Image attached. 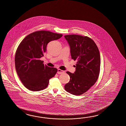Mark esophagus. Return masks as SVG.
I'll return each mask as SVG.
<instances>
[{"mask_svg":"<svg viewBox=\"0 0 126 126\" xmlns=\"http://www.w3.org/2000/svg\"><path fill=\"white\" fill-rule=\"evenodd\" d=\"M64 71H62V70L59 69H58V71H57V73L59 74H63L64 73Z\"/></svg>","mask_w":126,"mask_h":126,"instance_id":"esophagus-1","label":"esophagus"}]
</instances>
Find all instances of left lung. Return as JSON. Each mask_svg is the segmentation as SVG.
Masks as SVG:
<instances>
[{
    "mask_svg": "<svg viewBox=\"0 0 126 126\" xmlns=\"http://www.w3.org/2000/svg\"><path fill=\"white\" fill-rule=\"evenodd\" d=\"M70 48L71 59L77 61L74 73L67 71L70 80L65 90L74 95H81L93 86L100 71L99 50L95 42L87 36L77 34L64 35Z\"/></svg>",
    "mask_w": 126,
    "mask_h": 126,
    "instance_id": "obj_1",
    "label": "left lung"
}]
</instances>
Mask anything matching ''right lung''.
I'll use <instances>...</instances> for the list:
<instances>
[{
	"instance_id": "add662e5",
	"label": "right lung",
	"mask_w": 126,
	"mask_h": 126,
	"mask_svg": "<svg viewBox=\"0 0 126 126\" xmlns=\"http://www.w3.org/2000/svg\"><path fill=\"white\" fill-rule=\"evenodd\" d=\"M49 31H35L22 40L15 55L16 71L22 83L31 91L46 89L49 80L57 72L56 68L44 65L40 58L46 52L48 43L62 37Z\"/></svg>"
}]
</instances>
